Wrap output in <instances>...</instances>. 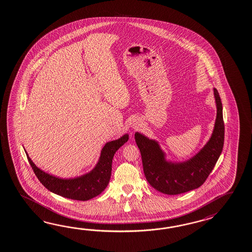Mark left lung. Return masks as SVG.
Wrapping results in <instances>:
<instances>
[{
	"label": "left lung",
	"instance_id": "8db88e82",
	"mask_svg": "<svg viewBox=\"0 0 252 252\" xmlns=\"http://www.w3.org/2000/svg\"><path fill=\"white\" fill-rule=\"evenodd\" d=\"M214 97L217 117L211 139L194 157L186 161L175 163L167 161L157 141L139 132L135 133L146 180L159 192L168 195L187 192L200 187L211 174L222 152L225 130L222 103L216 89H214Z\"/></svg>",
	"mask_w": 252,
	"mask_h": 252
}]
</instances>
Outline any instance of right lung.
Listing matches in <instances>:
<instances>
[{
    "instance_id": "right-lung-1",
    "label": "right lung",
    "mask_w": 252,
    "mask_h": 252,
    "mask_svg": "<svg viewBox=\"0 0 252 252\" xmlns=\"http://www.w3.org/2000/svg\"><path fill=\"white\" fill-rule=\"evenodd\" d=\"M129 140V135L107 142L100 152V157L94 170L85 175L74 179H61L50 175L36 167L35 164L25 152L30 165L36 177L44 187L53 193L67 199L88 200L101 193L108 186L111 174V163L115 152Z\"/></svg>"
}]
</instances>
